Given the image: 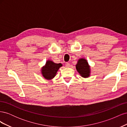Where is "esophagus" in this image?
<instances>
[{
    "label": "esophagus",
    "instance_id": "1",
    "mask_svg": "<svg viewBox=\"0 0 127 127\" xmlns=\"http://www.w3.org/2000/svg\"><path fill=\"white\" fill-rule=\"evenodd\" d=\"M66 67H70V64H69V63H66Z\"/></svg>",
    "mask_w": 127,
    "mask_h": 127
}]
</instances>
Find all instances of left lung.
<instances>
[{
	"label": "left lung",
	"mask_w": 127,
	"mask_h": 127,
	"mask_svg": "<svg viewBox=\"0 0 127 127\" xmlns=\"http://www.w3.org/2000/svg\"><path fill=\"white\" fill-rule=\"evenodd\" d=\"M76 68L82 77L88 78L90 76V66L85 59H79L76 65Z\"/></svg>",
	"instance_id": "obj_1"
}]
</instances>
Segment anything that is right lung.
Returning <instances> with one entry per match:
<instances>
[{
	"label": "right lung",
	"mask_w": 127,
	"mask_h": 127,
	"mask_svg": "<svg viewBox=\"0 0 127 127\" xmlns=\"http://www.w3.org/2000/svg\"><path fill=\"white\" fill-rule=\"evenodd\" d=\"M62 66L61 63L56 64L51 60H47L45 66L41 69L42 75L46 79H52L55 77L58 70Z\"/></svg>",
	"instance_id": "right-lung-1"
}]
</instances>
